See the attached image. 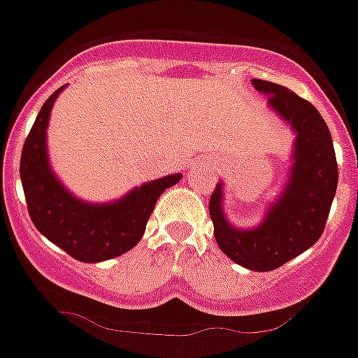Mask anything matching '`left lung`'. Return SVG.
Masks as SVG:
<instances>
[{"label":"left lung","mask_w":358,"mask_h":358,"mask_svg":"<svg viewBox=\"0 0 358 358\" xmlns=\"http://www.w3.org/2000/svg\"><path fill=\"white\" fill-rule=\"evenodd\" d=\"M256 91L296 134L285 188L255 227H236L224 213V182L210 199L218 248L235 264L267 273L305 252L321 238L339 181L334 141L319 110L289 87L252 78Z\"/></svg>","instance_id":"1"}]
</instances>
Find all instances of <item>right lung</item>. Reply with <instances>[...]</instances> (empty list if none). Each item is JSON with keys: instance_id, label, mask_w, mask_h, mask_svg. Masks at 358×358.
<instances>
[{"instance_id": "add662e5", "label": "right lung", "mask_w": 358, "mask_h": 358, "mask_svg": "<svg viewBox=\"0 0 358 358\" xmlns=\"http://www.w3.org/2000/svg\"><path fill=\"white\" fill-rule=\"evenodd\" d=\"M66 85L43 103L24 141L19 176L31 222L57 248L85 264H98L131 251L140 242L164 189L179 182L181 173L136 186L116 201L85 202L66 188L50 166L46 129L53 103Z\"/></svg>"}]
</instances>
